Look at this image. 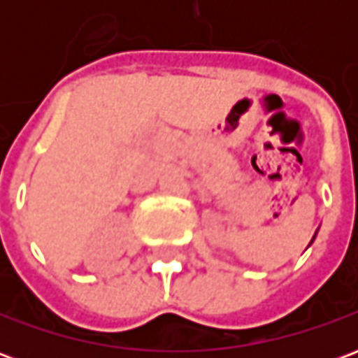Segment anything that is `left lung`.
<instances>
[{
	"instance_id": "left-lung-1",
	"label": "left lung",
	"mask_w": 358,
	"mask_h": 358,
	"mask_svg": "<svg viewBox=\"0 0 358 358\" xmlns=\"http://www.w3.org/2000/svg\"><path fill=\"white\" fill-rule=\"evenodd\" d=\"M315 238H316V234H315V236H313V240H310V243H313V241H315ZM310 243H308V245H310Z\"/></svg>"
}]
</instances>
